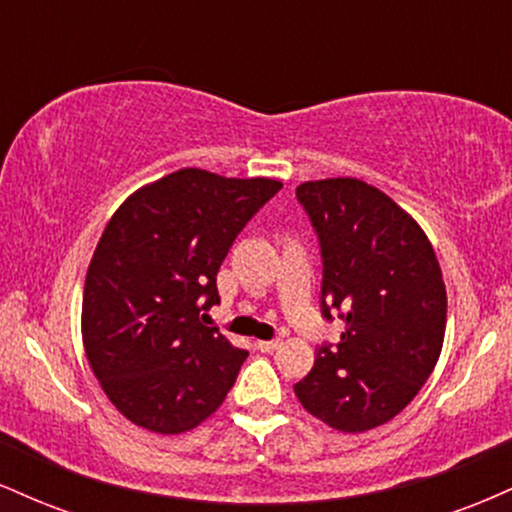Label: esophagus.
<instances>
[{
	"label": "esophagus",
	"instance_id": "1",
	"mask_svg": "<svg viewBox=\"0 0 512 512\" xmlns=\"http://www.w3.org/2000/svg\"><path fill=\"white\" fill-rule=\"evenodd\" d=\"M281 346V339H257L255 342V349L262 351V354H269V351L279 349Z\"/></svg>",
	"mask_w": 512,
	"mask_h": 512
}]
</instances>
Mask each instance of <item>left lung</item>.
Here are the masks:
<instances>
[{"label":"left lung","mask_w":512,"mask_h":512,"mask_svg":"<svg viewBox=\"0 0 512 512\" xmlns=\"http://www.w3.org/2000/svg\"><path fill=\"white\" fill-rule=\"evenodd\" d=\"M322 250V315L344 332L320 346L293 385L298 402L342 433L383 426L436 368L448 293L424 228L378 187L358 178L296 187Z\"/></svg>","instance_id":"1"}]
</instances>
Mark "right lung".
Masks as SVG:
<instances>
[{
    "mask_svg": "<svg viewBox=\"0 0 512 512\" xmlns=\"http://www.w3.org/2000/svg\"><path fill=\"white\" fill-rule=\"evenodd\" d=\"M279 180L180 168L132 192L86 272L81 337L115 409L161 436L192 431L221 407L248 351L199 313L221 301L216 274Z\"/></svg>",
    "mask_w": 512,
    "mask_h": 512,
    "instance_id": "right-lung-1",
    "label": "right lung"
}]
</instances>
